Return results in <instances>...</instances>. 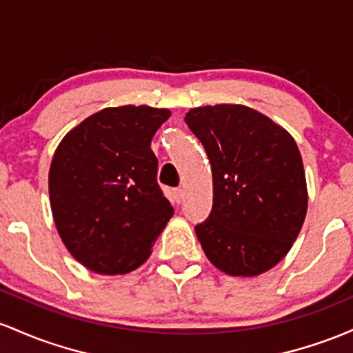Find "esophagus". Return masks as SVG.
Returning <instances> with one entry per match:
<instances>
[{"label":"esophagus","mask_w":353,"mask_h":353,"mask_svg":"<svg viewBox=\"0 0 353 353\" xmlns=\"http://www.w3.org/2000/svg\"><path fill=\"white\" fill-rule=\"evenodd\" d=\"M173 200H175L176 203H180V201L183 200V190H181V188L173 190Z\"/></svg>","instance_id":"34e87169"}]
</instances>
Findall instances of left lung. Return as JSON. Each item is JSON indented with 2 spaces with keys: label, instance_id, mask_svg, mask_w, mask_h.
<instances>
[{
  "label": "left lung",
  "instance_id": "left-lung-1",
  "mask_svg": "<svg viewBox=\"0 0 353 353\" xmlns=\"http://www.w3.org/2000/svg\"><path fill=\"white\" fill-rule=\"evenodd\" d=\"M185 121L212 163V212L195 227L201 248L228 275L270 270L292 248L307 213L295 140L243 105L193 108Z\"/></svg>",
  "mask_w": 353,
  "mask_h": 353
}]
</instances>
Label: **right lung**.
I'll return each instance as SVG.
<instances>
[{"mask_svg":"<svg viewBox=\"0 0 353 353\" xmlns=\"http://www.w3.org/2000/svg\"><path fill=\"white\" fill-rule=\"evenodd\" d=\"M168 118V110L143 105L105 108L57 148L48 180L53 219L71 255L90 270L138 268L172 219L150 146Z\"/></svg>","mask_w":353,"mask_h":353,"instance_id":"right-lung-1","label":"right lung"}]
</instances>
